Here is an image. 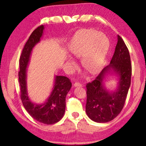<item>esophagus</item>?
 Listing matches in <instances>:
<instances>
[{"label": "esophagus", "mask_w": 146, "mask_h": 146, "mask_svg": "<svg viewBox=\"0 0 146 146\" xmlns=\"http://www.w3.org/2000/svg\"><path fill=\"white\" fill-rule=\"evenodd\" d=\"M74 86H75V87H76V86H80V87H82V86H83V85L82 84V83H80L78 82H76L74 83Z\"/></svg>", "instance_id": "1"}]
</instances>
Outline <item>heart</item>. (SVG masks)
Returning <instances> with one entry per match:
<instances>
[{
  "instance_id": "1",
  "label": "heart",
  "mask_w": 146,
  "mask_h": 146,
  "mask_svg": "<svg viewBox=\"0 0 146 146\" xmlns=\"http://www.w3.org/2000/svg\"><path fill=\"white\" fill-rule=\"evenodd\" d=\"M110 48V41L103 33L91 29H82L71 40L68 48L70 54L81 58L83 68L88 73L94 74L100 70ZM68 61L75 66V63Z\"/></svg>"
}]
</instances>
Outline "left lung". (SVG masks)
<instances>
[{"label": "left lung", "instance_id": "left-lung-1", "mask_svg": "<svg viewBox=\"0 0 146 146\" xmlns=\"http://www.w3.org/2000/svg\"><path fill=\"white\" fill-rule=\"evenodd\" d=\"M117 77L114 91L104 85L108 75ZM132 66L129 52L122 38L117 35V43L110 64L105 67L94 81L86 84V113L93 121L105 123L114 119L124 106L131 82Z\"/></svg>", "mask_w": 146, "mask_h": 146}]
</instances>
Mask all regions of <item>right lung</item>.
<instances>
[{"label":"right lung","mask_w":146,"mask_h":146,"mask_svg":"<svg viewBox=\"0 0 146 146\" xmlns=\"http://www.w3.org/2000/svg\"><path fill=\"white\" fill-rule=\"evenodd\" d=\"M44 29V26H40L29 36L20 56V71L18 75L21 98L25 109L34 119L44 124L51 125L63 118L66 107V97L72 85L67 77L56 75L52 92L47 100L42 104H36L30 100L27 88V68L33 49L40 42Z\"/></svg>","instance_id":"1"}]
</instances>
